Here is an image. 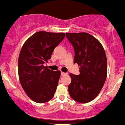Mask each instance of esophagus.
<instances>
[{"instance_id":"esophagus-1","label":"esophagus","mask_w":125,"mask_h":125,"mask_svg":"<svg viewBox=\"0 0 125 125\" xmlns=\"http://www.w3.org/2000/svg\"><path fill=\"white\" fill-rule=\"evenodd\" d=\"M67 74H68L67 73H65V72H61V75H62V76H64V75H67Z\"/></svg>"}]
</instances>
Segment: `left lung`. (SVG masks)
Returning a JSON list of instances; mask_svg holds the SVG:
<instances>
[{
  "label": "left lung",
  "mask_w": 125,
  "mask_h": 125,
  "mask_svg": "<svg viewBox=\"0 0 125 125\" xmlns=\"http://www.w3.org/2000/svg\"><path fill=\"white\" fill-rule=\"evenodd\" d=\"M74 48V63L80 66L79 75L71 74L70 96L79 103H88L99 94L107 77V61L101 43L88 33H66Z\"/></svg>",
  "instance_id": "left-lung-1"
}]
</instances>
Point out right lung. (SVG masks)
Wrapping results in <instances>:
<instances>
[{"label":"right lung","instance_id":"right-lung-1","mask_svg":"<svg viewBox=\"0 0 125 125\" xmlns=\"http://www.w3.org/2000/svg\"><path fill=\"white\" fill-rule=\"evenodd\" d=\"M64 33L40 31L27 40L18 58V75L21 85L35 102H47L53 98L60 77V71L44 67L54 48L62 41Z\"/></svg>","mask_w":125,"mask_h":125}]
</instances>
